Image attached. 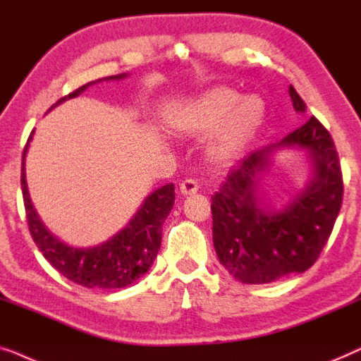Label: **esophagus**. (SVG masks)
<instances>
[{"mask_svg": "<svg viewBox=\"0 0 361 361\" xmlns=\"http://www.w3.org/2000/svg\"><path fill=\"white\" fill-rule=\"evenodd\" d=\"M197 190H200V186H197V183L195 180H185L180 185V192H181L183 196L195 195Z\"/></svg>", "mask_w": 361, "mask_h": 361, "instance_id": "1", "label": "esophagus"}]
</instances>
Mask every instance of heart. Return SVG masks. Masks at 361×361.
Wrapping results in <instances>:
<instances>
[{"instance_id":"b5f03b06","label":"heart","mask_w":361,"mask_h":361,"mask_svg":"<svg viewBox=\"0 0 361 361\" xmlns=\"http://www.w3.org/2000/svg\"><path fill=\"white\" fill-rule=\"evenodd\" d=\"M267 119V103L260 94H240L229 86L202 91L170 116L171 132L202 137L214 130L204 154L214 166H227L240 157Z\"/></svg>"}]
</instances>
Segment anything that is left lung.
<instances>
[{
    "instance_id": "obj_1",
    "label": "left lung",
    "mask_w": 361,
    "mask_h": 361,
    "mask_svg": "<svg viewBox=\"0 0 361 361\" xmlns=\"http://www.w3.org/2000/svg\"><path fill=\"white\" fill-rule=\"evenodd\" d=\"M294 111L306 104L289 86ZM298 149L307 155L310 174L302 188L278 205L264 188L274 157ZM343 181L332 137L316 118L276 144L253 150L227 175L212 196V242L221 265L245 284L273 283L304 273L317 260L342 206Z\"/></svg>"
}]
</instances>
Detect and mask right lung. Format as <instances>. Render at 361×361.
<instances>
[{
  "mask_svg": "<svg viewBox=\"0 0 361 361\" xmlns=\"http://www.w3.org/2000/svg\"><path fill=\"white\" fill-rule=\"evenodd\" d=\"M129 73H119L113 77H104L90 81L73 93L59 99L55 106L65 103L67 99L77 98L91 85L101 81H119L126 80ZM34 130L30 132L27 144L24 147L23 166H21V188L26 207V217L30 235L35 245L50 265L65 278L85 288L99 289H118L126 288L139 280L150 270L152 263L157 258L161 243V226L170 214L175 204V186L173 183L164 185L152 191L142 201V204L130 221L119 232H116L108 240L91 247H73L60 240L57 235L47 229L35 207L30 201V195L26 181V154L29 142L32 140Z\"/></svg>",
  "mask_w": 361,
  "mask_h": 361,
  "instance_id": "right-lung-1",
  "label": "right lung"
}]
</instances>
